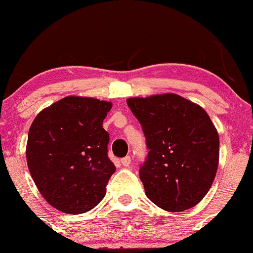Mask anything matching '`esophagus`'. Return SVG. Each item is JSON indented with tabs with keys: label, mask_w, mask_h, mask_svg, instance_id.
<instances>
[{
	"label": "esophagus",
	"mask_w": 253,
	"mask_h": 253,
	"mask_svg": "<svg viewBox=\"0 0 253 253\" xmlns=\"http://www.w3.org/2000/svg\"><path fill=\"white\" fill-rule=\"evenodd\" d=\"M121 164H122L124 167H129L131 164V158L130 157H126L123 159H121Z\"/></svg>",
	"instance_id": "obj_1"
}]
</instances>
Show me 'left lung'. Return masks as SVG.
Listing matches in <instances>:
<instances>
[{"label":"left lung","instance_id":"left-lung-1","mask_svg":"<svg viewBox=\"0 0 253 253\" xmlns=\"http://www.w3.org/2000/svg\"><path fill=\"white\" fill-rule=\"evenodd\" d=\"M126 103L150 150L139 169L147 198L169 212L197 205L219 165V134L210 116L174 93L130 98Z\"/></svg>","mask_w":253,"mask_h":253}]
</instances>
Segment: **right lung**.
<instances>
[{
    "instance_id": "right-lung-1",
    "label": "right lung",
    "mask_w": 253,
    "mask_h": 253,
    "mask_svg": "<svg viewBox=\"0 0 253 253\" xmlns=\"http://www.w3.org/2000/svg\"><path fill=\"white\" fill-rule=\"evenodd\" d=\"M112 103L67 96L38 114L27 137L29 170L51 206L81 214L98 205L116 168L102 127Z\"/></svg>"
}]
</instances>
